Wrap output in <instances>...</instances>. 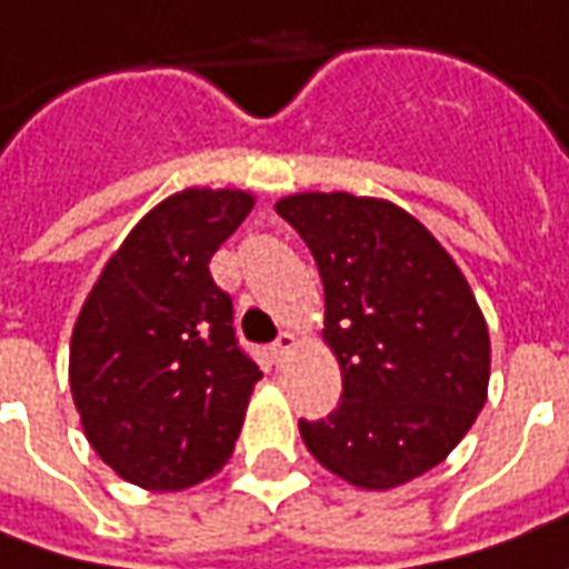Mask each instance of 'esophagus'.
Wrapping results in <instances>:
<instances>
[{
    "label": "esophagus",
    "instance_id": "esophagus-1",
    "mask_svg": "<svg viewBox=\"0 0 569 569\" xmlns=\"http://www.w3.org/2000/svg\"><path fill=\"white\" fill-rule=\"evenodd\" d=\"M292 349H296V337H292L289 330H283V333L277 337V343H273V359L283 365L286 359L292 356Z\"/></svg>",
    "mask_w": 569,
    "mask_h": 569
}]
</instances>
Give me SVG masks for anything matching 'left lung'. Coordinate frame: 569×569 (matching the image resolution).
<instances>
[{"instance_id": "1", "label": "left lung", "mask_w": 569, "mask_h": 569, "mask_svg": "<svg viewBox=\"0 0 569 569\" xmlns=\"http://www.w3.org/2000/svg\"><path fill=\"white\" fill-rule=\"evenodd\" d=\"M323 283V340L343 371L340 406L299 419L305 447L368 491L447 460L488 397L491 340L441 242L402 207L346 191L277 201Z\"/></svg>"}]
</instances>
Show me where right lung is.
Returning a JSON list of instances; mask_svg holds the SVG:
<instances>
[{
    "label": "right lung",
    "instance_id": "1",
    "mask_svg": "<svg viewBox=\"0 0 569 569\" xmlns=\"http://www.w3.org/2000/svg\"><path fill=\"white\" fill-rule=\"evenodd\" d=\"M254 207L186 188L150 210L81 308L69 383L90 447L148 491L210 479L232 453L261 368L236 340L210 258Z\"/></svg>",
    "mask_w": 569,
    "mask_h": 569
}]
</instances>
